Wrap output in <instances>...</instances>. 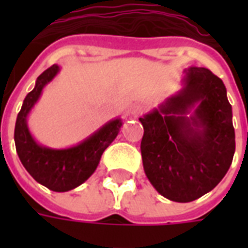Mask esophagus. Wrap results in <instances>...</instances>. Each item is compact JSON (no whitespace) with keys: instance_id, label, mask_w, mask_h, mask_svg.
Masks as SVG:
<instances>
[{"instance_id":"1","label":"esophagus","mask_w":248,"mask_h":248,"mask_svg":"<svg viewBox=\"0 0 248 248\" xmlns=\"http://www.w3.org/2000/svg\"><path fill=\"white\" fill-rule=\"evenodd\" d=\"M145 110L146 108L143 105H134L133 108H131V114H133V117H135V118H140V115L145 113Z\"/></svg>"}]
</instances>
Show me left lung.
<instances>
[{
	"instance_id": "left-lung-1",
	"label": "left lung",
	"mask_w": 248,
	"mask_h": 248,
	"mask_svg": "<svg viewBox=\"0 0 248 248\" xmlns=\"http://www.w3.org/2000/svg\"><path fill=\"white\" fill-rule=\"evenodd\" d=\"M145 174L174 202H192L217 186L235 153L232 108L220 78L188 67L182 89L140 118Z\"/></svg>"
}]
</instances>
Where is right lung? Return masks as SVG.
Segmentation results:
<instances>
[{
	"label": "right lung",
	"mask_w": 248,
	"mask_h": 248,
	"mask_svg": "<svg viewBox=\"0 0 248 248\" xmlns=\"http://www.w3.org/2000/svg\"><path fill=\"white\" fill-rule=\"evenodd\" d=\"M58 73V65L46 69L37 78L34 89L25 97L16 121L14 142L19 161L37 182L51 191L65 192L92 177L103 151L117 138L124 122L121 118L111 119L86 140L67 149H50L40 145L28 127V115L40 99L42 90Z\"/></svg>",
	"instance_id": "right-lung-1"
}]
</instances>
